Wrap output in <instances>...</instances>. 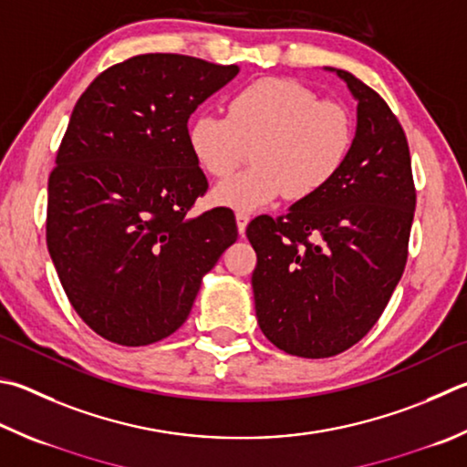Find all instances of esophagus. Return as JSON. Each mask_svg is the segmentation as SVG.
<instances>
[{"label":"esophagus","mask_w":467,"mask_h":467,"mask_svg":"<svg viewBox=\"0 0 467 467\" xmlns=\"http://www.w3.org/2000/svg\"><path fill=\"white\" fill-rule=\"evenodd\" d=\"M249 220H251V216L247 214V212H243V210L236 212V226H239V233L241 234H244V231H247Z\"/></svg>","instance_id":"esophagus-1"}]
</instances>
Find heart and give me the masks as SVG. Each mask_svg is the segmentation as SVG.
<instances>
[{"label": "heart", "mask_w": 467, "mask_h": 467, "mask_svg": "<svg viewBox=\"0 0 467 467\" xmlns=\"http://www.w3.org/2000/svg\"><path fill=\"white\" fill-rule=\"evenodd\" d=\"M355 145V118L341 101L318 99L292 79L253 81L228 99L226 116L202 114L190 149L214 177L233 173L253 149L255 165L214 188L218 204L255 210L275 198L306 200L335 180Z\"/></svg>", "instance_id": "b5f03b06"}]
</instances>
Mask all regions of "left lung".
<instances>
[{"instance_id": "left-lung-1", "label": "left lung", "mask_w": 467, "mask_h": 467, "mask_svg": "<svg viewBox=\"0 0 467 467\" xmlns=\"http://www.w3.org/2000/svg\"><path fill=\"white\" fill-rule=\"evenodd\" d=\"M337 71L358 99L349 159L325 190L287 214L251 220L257 322L298 358H333L376 325L400 282L417 206L406 134L366 83Z\"/></svg>"}]
</instances>
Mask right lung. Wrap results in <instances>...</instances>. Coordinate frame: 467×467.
Wrapping results in <instances>:
<instances>
[{"mask_svg": "<svg viewBox=\"0 0 467 467\" xmlns=\"http://www.w3.org/2000/svg\"><path fill=\"white\" fill-rule=\"evenodd\" d=\"M236 65L150 53L81 93L48 177L47 244L71 306L124 347L180 328L202 277L239 236L231 208L192 216L208 180L188 120Z\"/></svg>", "mask_w": 467, "mask_h": 467, "instance_id": "1", "label": "right lung"}]
</instances>
